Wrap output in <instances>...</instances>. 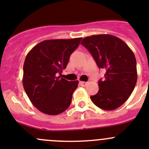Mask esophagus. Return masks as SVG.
<instances>
[{
	"label": "esophagus",
	"instance_id": "34e87169",
	"mask_svg": "<svg viewBox=\"0 0 149 149\" xmlns=\"http://www.w3.org/2000/svg\"><path fill=\"white\" fill-rule=\"evenodd\" d=\"M79 84H81V85L82 86V87H84V86L87 85V83L85 82V81H80V82H79Z\"/></svg>",
	"mask_w": 149,
	"mask_h": 149
}]
</instances>
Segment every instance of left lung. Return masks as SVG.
Returning a JSON list of instances; mask_svg holds the SVG:
<instances>
[{
    "label": "left lung",
    "mask_w": 149,
    "mask_h": 149,
    "mask_svg": "<svg viewBox=\"0 0 149 149\" xmlns=\"http://www.w3.org/2000/svg\"><path fill=\"white\" fill-rule=\"evenodd\" d=\"M81 44L90 51L98 68L106 71L104 80L98 81L97 94L90 96L92 101L104 110L118 108L131 95L137 82L134 53L123 40L110 34L87 37Z\"/></svg>",
    "instance_id": "obj_1"
}]
</instances>
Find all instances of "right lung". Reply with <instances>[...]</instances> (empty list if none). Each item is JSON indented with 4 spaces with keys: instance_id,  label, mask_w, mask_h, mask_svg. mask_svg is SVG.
Here are the masks:
<instances>
[{
    "instance_id": "add662e5",
    "label": "right lung",
    "mask_w": 149,
    "mask_h": 149,
    "mask_svg": "<svg viewBox=\"0 0 149 149\" xmlns=\"http://www.w3.org/2000/svg\"><path fill=\"white\" fill-rule=\"evenodd\" d=\"M81 39L44 40L28 53L23 65V87L40 112L59 115L70 106L79 81H68L61 75Z\"/></svg>"
}]
</instances>
